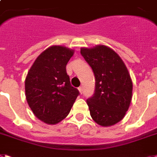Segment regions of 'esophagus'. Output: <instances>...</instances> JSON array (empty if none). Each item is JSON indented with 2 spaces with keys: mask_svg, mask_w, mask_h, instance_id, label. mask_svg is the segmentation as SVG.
<instances>
[{
  "mask_svg": "<svg viewBox=\"0 0 157 157\" xmlns=\"http://www.w3.org/2000/svg\"><path fill=\"white\" fill-rule=\"evenodd\" d=\"M78 90H79V91H80V93H81V94H82V92H83L82 86H80V87L78 88Z\"/></svg>",
  "mask_w": 157,
  "mask_h": 157,
  "instance_id": "1",
  "label": "esophagus"
}]
</instances>
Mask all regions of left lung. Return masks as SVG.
I'll return each instance as SVG.
<instances>
[{
    "mask_svg": "<svg viewBox=\"0 0 157 157\" xmlns=\"http://www.w3.org/2000/svg\"><path fill=\"white\" fill-rule=\"evenodd\" d=\"M81 54L94 71L95 91L87 99L90 115L102 127L124 118L132 98V81L122 59L104 45L82 48Z\"/></svg>",
    "mask_w": 157,
    "mask_h": 157,
    "instance_id": "left-lung-1",
    "label": "left lung"
}]
</instances>
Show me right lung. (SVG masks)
<instances>
[{"label": "right lung", "mask_w": 157, "mask_h": 157, "mask_svg": "<svg viewBox=\"0 0 157 157\" xmlns=\"http://www.w3.org/2000/svg\"><path fill=\"white\" fill-rule=\"evenodd\" d=\"M74 51L52 46L39 55L25 81V98L37 118L56 124L69 114L80 93L70 83L66 65Z\"/></svg>", "instance_id": "obj_1"}]
</instances>
